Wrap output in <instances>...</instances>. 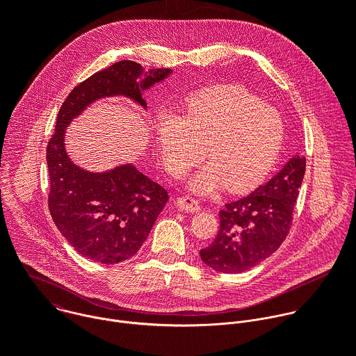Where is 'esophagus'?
Wrapping results in <instances>:
<instances>
[{
    "mask_svg": "<svg viewBox=\"0 0 356 356\" xmlns=\"http://www.w3.org/2000/svg\"><path fill=\"white\" fill-rule=\"evenodd\" d=\"M177 207H179V210L187 211V213H198L200 211L198 201L188 195L177 198Z\"/></svg>",
    "mask_w": 356,
    "mask_h": 356,
    "instance_id": "esophagus-1",
    "label": "esophagus"
}]
</instances>
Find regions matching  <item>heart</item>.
I'll return each instance as SVG.
<instances>
[{"label":"heart","instance_id":"heart-1","mask_svg":"<svg viewBox=\"0 0 356 356\" xmlns=\"http://www.w3.org/2000/svg\"><path fill=\"white\" fill-rule=\"evenodd\" d=\"M283 139L279 113L239 87H218L194 97L183 118L161 117L156 143L166 170L180 177L204 158L210 163L188 180L197 194L227 186L242 191L258 184L273 166Z\"/></svg>","mask_w":356,"mask_h":356}]
</instances>
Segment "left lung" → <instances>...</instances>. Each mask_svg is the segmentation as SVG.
Wrapping results in <instances>:
<instances>
[{
  "label": "left lung",
  "mask_w": 356,
  "mask_h": 356,
  "mask_svg": "<svg viewBox=\"0 0 356 356\" xmlns=\"http://www.w3.org/2000/svg\"><path fill=\"white\" fill-rule=\"evenodd\" d=\"M304 173L306 158L294 156L266 184L225 204L216 239L200 250L201 261L221 273H242L269 258L290 231Z\"/></svg>",
  "instance_id": "obj_1"
}]
</instances>
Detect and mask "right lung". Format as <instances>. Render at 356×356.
Listing matches in <instances>:
<instances>
[{
    "instance_id": "1",
    "label": "right lung",
    "mask_w": 356,
    "mask_h": 356,
    "mask_svg": "<svg viewBox=\"0 0 356 356\" xmlns=\"http://www.w3.org/2000/svg\"><path fill=\"white\" fill-rule=\"evenodd\" d=\"M170 73V69L143 73L139 63L121 60L76 86L59 110L55 134L46 149L49 211L66 241L92 262L113 265L134 257L169 195L134 165L103 173L79 168L66 152L65 131L73 118L103 97L125 95L146 108L142 91Z\"/></svg>"
}]
</instances>
